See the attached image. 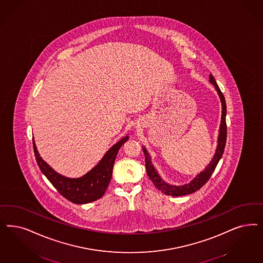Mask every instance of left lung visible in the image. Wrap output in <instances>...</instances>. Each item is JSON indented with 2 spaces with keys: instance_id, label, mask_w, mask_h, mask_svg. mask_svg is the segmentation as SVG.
<instances>
[{
  "instance_id": "obj_1",
  "label": "left lung",
  "mask_w": 263,
  "mask_h": 263,
  "mask_svg": "<svg viewBox=\"0 0 263 263\" xmlns=\"http://www.w3.org/2000/svg\"><path fill=\"white\" fill-rule=\"evenodd\" d=\"M209 82H211L214 87L216 88L217 94L219 96V99L221 102V120H220V125H219V130H218V137H217V145L216 148V153L215 155L213 156L211 162L208 164V166L198 175L195 176V178L189 183H185L183 185H174L170 184L168 182L164 181L163 179L160 177V175L156 171V169L154 168V164L152 162V157L148 154V152L146 151L145 146H143V152L145 154V169H146V174L148 176V178L151 179V181L154 182V185L156 186V189L158 191H161L166 195H170V196H182V195H186V194H191L195 191L200 190L207 181H208L210 177L212 176L213 172L215 171L216 167H217L218 161L220 160L223 152H224V147H226V143H227V103L223 94L221 93V91L219 89L217 82L215 81L214 77L210 73L209 76Z\"/></svg>"
}]
</instances>
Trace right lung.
<instances>
[{
  "instance_id": "right-lung-1",
  "label": "right lung",
  "mask_w": 263,
  "mask_h": 263,
  "mask_svg": "<svg viewBox=\"0 0 263 263\" xmlns=\"http://www.w3.org/2000/svg\"><path fill=\"white\" fill-rule=\"evenodd\" d=\"M128 139L129 137L125 136L119 140L105 154L99 163L81 178H68L56 172L41 157L34 139L33 145L36 163L41 171L58 192L74 204H86L100 199L105 194L112 176V168L118 151Z\"/></svg>"
}]
</instances>
